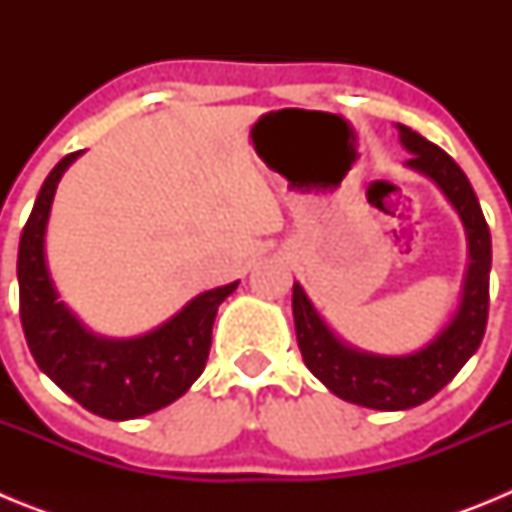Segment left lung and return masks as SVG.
<instances>
[{"label":"left lung","instance_id":"1","mask_svg":"<svg viewBox=\"0 0 512 512\" xmlns=\"http://www.w3.org/2000/svg\"><path fill=\"white\" fill-rule=\"evenodd\" d=\"M397 130L402 146L413 153L408 161L410 169L420 171L438 184L467 230L469 266L454 318L428 346L415 354H366L343 343L325 325L300 284L295 282L292 289L297 346L305 366L333 395L372 410H408L441 392L482 343L487 310H490V228L467 174L436 143L425 140L405 125H397Z\"/></svg>","mask_w":512,"mask_h":512}]
</instances>
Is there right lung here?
Wrapping results in <instances>:
<instances>
[{
    "instance_id": "add662e5",
    "label": "right lung",
    "mask_w": 512,
    "mask_h": 512,
    "mask_svg": "<svg viewBox=\"0 0 512 512\" xmlns=\"http://www.w3.org/2000/svg\"><path fill=\"white\" fill-rule=\"evenodd\" d=\"M81 151L69 153L48 174L27 217L17 253L20 320L30 354L81 408L107 420L156 413L184 395L205 372L217 307L238 282L194 297L164 325L135 338H104L58 302L45 264V228L63 171Z\"/></svg>"
}]
</instances>
